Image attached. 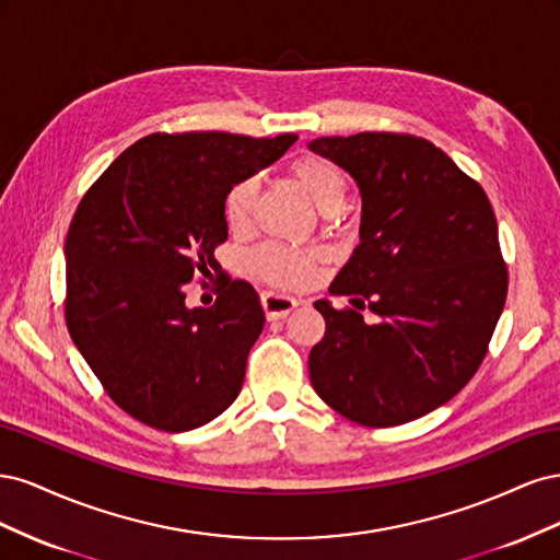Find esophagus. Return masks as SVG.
I'll use <instances>...</instances> for the list:
<instances>
[{
	"instance_id": "1",
	"label": "esophagus",
	"mask_w": 560,
	"mask_h": 560,
	"mask_svg": "<svg viewBox=\"0 0 560 560\" xmlns=\"http://www.w3.org/2000/svg\"><path fill=\"white\" fill-rule=\"evenodd\" d=\"M261 306H264V313L268 319H282L299 306V301L292 296L276 294V292H264Z\"/></svg>"
}]
</instances>
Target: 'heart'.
Returning a JSON list of instances; mask_svg holds the SVG:
<instances>
[{"instance_id": "obj_1", "label": "heart", "mask_w": 560, "mask_h": 560, "mask_svg": "<svg viewBox=\"0 0 560 560\" xmlns=\"http://www.w3.org/2000/svg\"><path fill=\"white\" fill-rule=\"evenodd\" d=\"M292 179L301 186L313 206L327 222H334L348 200V179L331 161L306 154L290 165ZM254 202H257V179L245 177L235 182L224 198V219L231 231H243L252 222ZM327 259L322 247H287L266 243L252 252L249 266L261 280L276 287H303L315 276L317 266Z\"/></svg>"}]
</instances>
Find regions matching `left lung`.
I'll use <instances>...</instances> for the list:
<instances>
[{"mask_svg": "<svg viewBox=\"0 0 560 560\" xmlns=\"http://www.w3.org/2000/svg\"><path fill=\"white\" fill-rule=\"evenodd\" d=\"M362 194L360 245L329 287L352 296L311 350L315 393L366 428H393L453 399L481 366L506 299L498 222L479 182L416 135L317 138Z\"/></svg>", "mask_w": 560, "mask_h": 560, "instance_id": "obj_1", "label": "left lung"}]
</instances>
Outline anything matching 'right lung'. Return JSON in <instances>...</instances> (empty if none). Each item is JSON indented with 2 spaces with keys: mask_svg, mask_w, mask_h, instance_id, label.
<instances>
[{
  "mask_svg": "<svg viewBox=\"0 0 560 560\" xmlns=\"http://www.w3.org/2000/svg\"><path fill=\"white\" fill-rule=\"evenodd\" d=\"M296 135L154 132L128 147L81 198L67 231L65 319L107 395L135 420L186 432L238 397L264 329L254 287L226 280L210 308L186 287L217 270L224 198Z\"/></svg>",
  "mask_w": 560,
  "mask_h": 560,
  "instance_id": "right-lung-1",
  "label": "right lung"
}]
</instances>
